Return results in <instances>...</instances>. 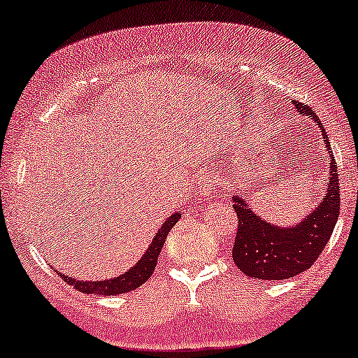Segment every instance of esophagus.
<instances>
[{"mask_svg":"<svg viewBox=\"0 0 358 358\" xmlns=\"http://www.w3.org/2000/svg\"><path fill=\"white\" fill-rule=\"evenodd\" d=\"M215 185H213V180L210 178L208 173H200L198 175V187H196V193L200 198H205L208 196L210 193L213 192Z\"/></svg>","mask_w":358,"mask_h":358,"instance_id":"esophagus-1","label":"esophagus"}]
</instances>
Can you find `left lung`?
<instances>
[{
	"label": "left lung",
	"mask_w": 358,
	"mask_h": 358,
	"mask_svg": "<svg viewBox=\"0 0 358 358\" xmlns=\"http://www.w3.org/2000/svg\"><path fill=\"white\" fill-rule=\"evenodd\" d=\"M300 115L312 116L320 128L331 157L329 185L320 205L294 227H277L262 220L243 198L231 196L238 218V228L231 257L240 272L258 280H285L310 268L329 243L340 210V183L337 163L330 152V141L324 124L305 103L294 101Z\"/></svg>",
	"instance_id": "1"
}]
</instances>
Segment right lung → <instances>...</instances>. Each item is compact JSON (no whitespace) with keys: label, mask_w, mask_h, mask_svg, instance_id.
<instances>
[{"label":"right lung","mask_w":358,"mask_h":358,"mask_svg":"<svg viewBox=\"0 0 358 358\" xmlns=\"http://www.w3.org/2000/svg\"><path fill=\"white\" fill-rule=\"evenodd\" d=\"M182 215L173 213L171 217H168V220L163 223L158 234L155 235L152 245H150L148 250L143 253V257L136 262L135 266H131L128 272H124L120 277H115L111 280H103V282H83V280H76L71 277H66V275H59L68 285H73L78 292H83V294H92V295H120L127 294V292L135 290L145 283L146 280L152 277L155 266H157L158 255H160L163 243H165L168 231L173 228L176 222L180 220Z\"/></svg>","instance_id":"right-lung-1"}]
</instances>
